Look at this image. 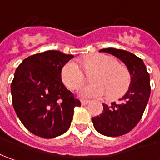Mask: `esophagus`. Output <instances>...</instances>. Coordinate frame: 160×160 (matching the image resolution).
I'll return each mask as SVG.
<instances>
[{
    "label": "esophagus",
    "mask_w": 160,
    "mask_h": 160,
    "mask_svg": "<svg viewBox=\"0 0 160 160\" xmlns=\"http://www.w3.org/2000/svg\"><path fill=\"white\" fill-rule=\"evenodd\" d=\"M88 103H89V101H85V100H82V101H81V104H82L83 106L86 105V104H88Z\"/></svg>",
    "instance_id": "esophagus-1"
}]
</instances>
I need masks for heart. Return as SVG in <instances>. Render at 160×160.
<instances>
[{
    "mask_svg": "<svg viewBox=\"0 0 160 160\" xmlns=\"http://www.w3.org/2000/svg\"><path fill=\"white\" fill-rule=\"evenodd\" d=\"M83 67L89 70L98 69L92 76V84L82 86L78 94L84 99L101 98L106 93L110 97H116L123 93L129 83L126 70L118 66L115 58L106 54H93L82 60ZM61 79L69 89H77L83 83V71L76 60H69L61 69Z\"/></svg>",
    "mask_w": 160,
    "mask_h": 160,
    "instance_id": "b5f03b06",
    "label": "heart"
}]
</instances>
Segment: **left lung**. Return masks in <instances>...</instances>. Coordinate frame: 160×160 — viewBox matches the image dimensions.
<instances>
[{
	"label": "left lung",
	"instance_id": "1",
	"mask_svg": "<svg viewBox=\"0 0 160 160\" xmlns=\"http://www.w3.org/2000/svg\"><path fill=\"white\" fill-rule=\"evenodd\" d=\"M101 52L112 54L123 61L131 76V83L119 102L103 105L100 116L92 118L97 132L109 137H117L129 132L141 120L151 95L150 75L142 58L124 50L102 49Z\"/></svg>",
	"mask_w": 160,
	"mask_h": 160
}]
</instances>
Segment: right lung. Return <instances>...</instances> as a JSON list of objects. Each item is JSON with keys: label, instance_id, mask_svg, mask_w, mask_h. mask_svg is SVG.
<instances>
[{"label": "right lung", "instance_id": "add662e5", "mask_svg": "<svg viewBox=\"0 0 160 160\" xmlns=\"http://www.w3.org/2000/svg\"><path fill=\"white\" fill-rule=\"evenodd\" d=\"M74 58L58 51H47L25 58L14 74L10 91L16 114L29 132L54 138L70 127L74 108L80 101L67 89L61 69Z\"/></svg>", "mask_w": 160, "mask_h": 160}]
</instances>
